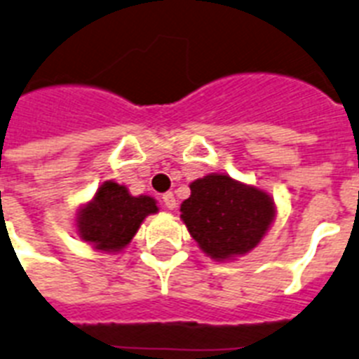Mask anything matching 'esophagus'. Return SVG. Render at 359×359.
<instances>
[{"mask_svg":"<svg viewBox=\"0 0 359 359\" xmlns=\"http://www.w3.org/2000/svg\"><path fill=\"white\" fill-rule=\"evenodd\" d=\"M163 203H165V207L170 209V211L176 209V198H174L172 192H165V194H163Z\"/></svg>","mask_w":359,"mask_h":359,"instance_id":"obj_1","label":"esophagus"}]
</instances>
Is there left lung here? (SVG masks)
<instances>
[{
  "instance_id": "1",
  "label": "left lung",
  "mask_w": 359,
  "mask_h": 359,
  "mask_svg": "<svg viewBox=\"0 0 359 359\" xmlns=\"http://www.w3.org/2000/svg\"><path fill=\"white\" fill-rule=\"evenodd\" d=\"M180 211L200 250L220 262L259 245L275 218V203L257 187L227 174H207L191 183Z\"/></svg>"
}]
</instances>
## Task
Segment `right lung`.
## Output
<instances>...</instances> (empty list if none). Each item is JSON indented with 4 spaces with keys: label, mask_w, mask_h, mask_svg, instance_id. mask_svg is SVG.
<instances>
[{
    "label": "right lung",
    "mask_w": 359,
    "mask_h": 359,
    "mask_svg": "<svg viewBox=\"0 0 359 359\" xmlns=\"http://www.w3.org/2000/svg\"><path fill=\"white\" fill-rule=\"evenodd\" d=\"M158 211L154 198L132 196L126 187L109 180L79 209L76 231L95 250L117 253L130 244L144 218Z\"/></svg>",
    "instance_id": "right-lung-1"
}]
</instances>
